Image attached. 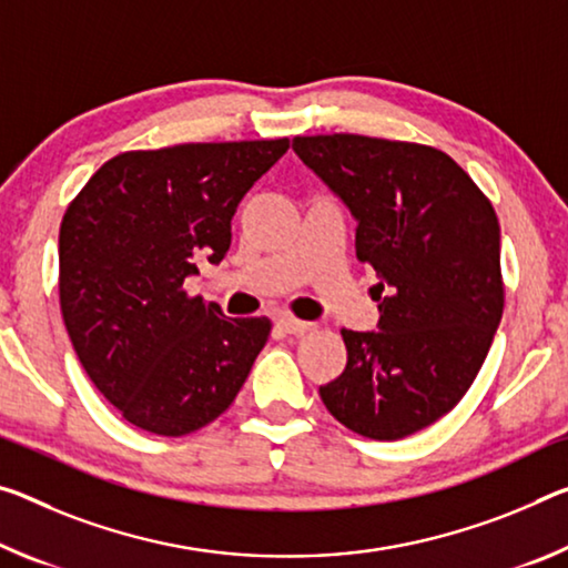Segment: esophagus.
<instances>
[{
  "instance_id": "obj_1",
  "label": "esophagus",
  "mask_w": 568,
  "mask_h": 568,
  "mask_svg": "<svg viewBox=\"0 0 568 568\" xmlns=\"http://www.w3.org/2000/svg\"><path fill=\"white\" fill-rule=\"evenodd\" d=\"M277 328H281L283 333H291V336H303V333L313 331V323L291 318V316H283V318H277Z\"/></svg>"
}]
</instances>
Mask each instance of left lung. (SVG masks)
<instances>
[{
	"label": "left lung",
	"mask_w": 568,
	"mask_h": 568,
	"mask_svg": "<svg viewBox=\"0 0 568 568\" xmlns=\"http://www.w3.org/2000/svg\"><path fill=\"white\" fill-rule=\"evenodd\" d=\"M293 149L354 214L356 257L379 277V331H341L348 362L321 399L362 437L414 435L465 397L500 323L493 204L425 143L321 133L295 136Z\"/></svg>",
	"instance_id": "1"
}]
</instances>
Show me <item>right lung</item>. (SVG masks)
<instances>
[{"label": "right lung", "instance_id": "right-lung-1", "mask_svg": "<svg viewBox=\"0 0 568 568\" xmlns=\"http://www.w3.org/2000/svg\"><path fill=\"white\" fill-rule=\"evenodd\" d=\"M287 139L123 151L95 171L60 224V311L95 389L133 427L182 437L235 402L273 323L227 318L189 295L222 263L242 196Z\"/></svg>", "mask_w": 568, "mask_h": 568}]
</instances>
